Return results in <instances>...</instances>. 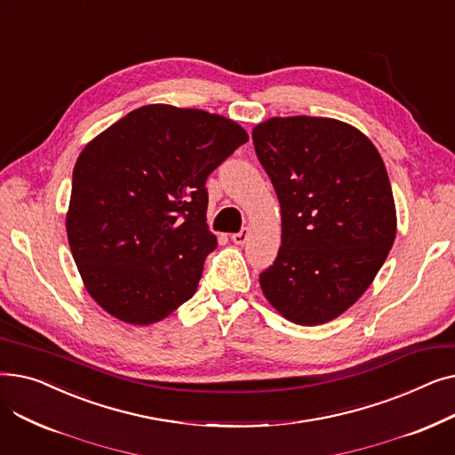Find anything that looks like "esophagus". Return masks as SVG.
<instances>
[{"label": "esophagus", "mask_w": 455, "mask_h": 455, "mask_svg": "<svg viewBox=\"0 0 455 455\" xmlns=\"http://www.w3.org/2000/svg\"><path fill=\"white\" fill-rule=\"evenodd\" d=\"M249 228H242L240 232H235V234H232V242L235 243V245H243L247 240H249Z\"/></svg>", "instance_id": "obj_1"}]
</instances>
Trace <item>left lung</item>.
<instances>
[{"label":"left lung","instance_id":"left-lung-1","mask_svg":"<svg viewBox=\"0 0 455 455\" xmlns=\"http://www.w3.org/2000/svg\"><path fill=\"white\" fill-rule=\"evenodd\" d=\"M252 141L282 212V247L259 273L261 291L295 324L328 323L365 293L393 247L386 164L365 134L331 117H271Z\"/></svg>","mask_w":455,"mask_h":455}]
</instances>
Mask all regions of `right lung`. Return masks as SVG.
<instances>
[{"mask_svg": "<svg viewBox=\"0 0 455 455\" xmlns=\"http://www.w3.org/2000/svg\"><path fill=\"white\" fill-rule=\"evenodd\" d=\"M249 140L232 119L148 105L93 138L71 180L66 230L88 293L129 324L194 297L208 252L206 179Z\"/></svg>", "mask_w": 455, "mask_h": 455, "instance_id": "obj_1", "label": "right lung"}]
</instances>
